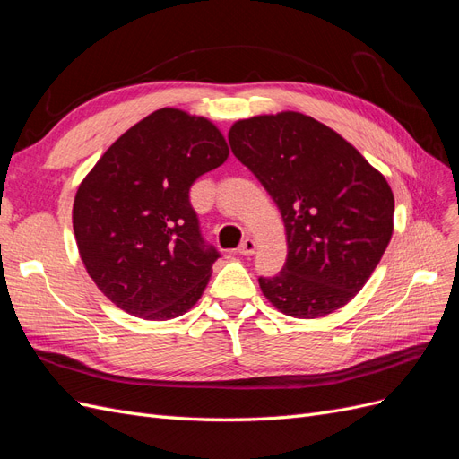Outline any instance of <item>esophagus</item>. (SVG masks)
Instances as JSON below:
<instances>
[{
	"label": "esophagus",
	"mask_w": 459,
	"mask_h": 459,
	"mask_svg": "<svg viewBox=\"0 0 459 459\" xmlns=\"http://www.w3.org/2000/svg\"><path fill=\"white\" fill-rule=\"evenodd\" d=\"M238 253H239L241 256H253V255L256 253V241H255V239H245V241L241 243V247L238 248Z\"/></svg>",
	"instance_id": "1"
}]
</instances>
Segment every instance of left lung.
<instances>
[{"instance_id": "1", "label": "left lung", "mask_w": 459, "mask_h": 459, "mask_svg": "<svg viewBox=\"0 0 459 459\" xmlns=\"http://www.w3.org/2000/svg\"><path fill=\"white\" fill-rule=\"evenodd\" d=\"M233 155L280 208L287 262L264 297L290 317L316 319L368 283L394 230V195L352 143L316 118L281 110L238 120Z\"/></svg>"}]
</instances>
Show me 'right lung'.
<instances>
[{
	"mask_svg": "<svg viewBox=\"0 0 459 459\" xmlns=\"http://www.w3.org/2000/svg\"><path fill=\"white\" fill-rule=\"evenodd\" d=\"M230 157L214 122L164 107L124 132L78 186L73 228L86 272L130 316L166 322L212 275L189 187Z\"/></svg>",
	"mask_w": 459,
	"mask_h": 459,
	"instance_id": "1",
	"label": "right lung"
}]
</instances>
